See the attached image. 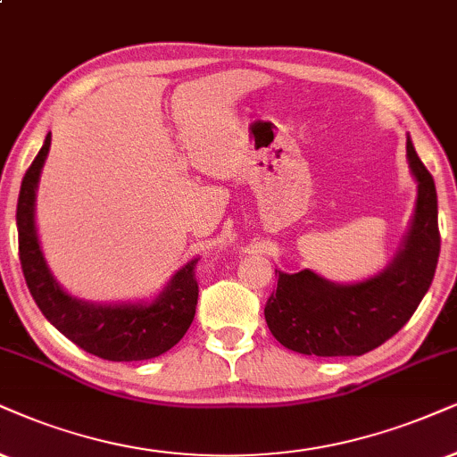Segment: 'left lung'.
<instances>
[{
	"label": "left lung",
	"mask_w": 457,
	"mask_h": 457,
	"mask_svg": "<svg viewBox=\"0 0 457 457\" xmlns=\"http://www.w3.org/2000/svg\"><path fill=\"white\" fill-rule=\"evenodd\" d=\"M407 162L418 183L409 229L395 259L361 282L339 285L312 270L278 271L265 322L285 348L308 356H361L401 331L435 278L441 251L435 179L407 135Z\"/></svg>",
	"instance_id": "left-lung-1"
}]
</instances>
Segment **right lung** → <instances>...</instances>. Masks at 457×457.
<instances>
[{"mask_svg":"<svg viewBox=\"0 0 457 457\" xmlns=\"http://www.w3.org/2000/svg\"><path fill=\"white\" fill-rule=\"evenodd\" d=\"M50 138L52 135L48 132L42 149L22 179L19 206H16L22 274L37 308L50 325L59 328L75 345L105 361H147L164 354L181 342L194 320L195 303H198V282L194 278V268L198 259H192L181 270H177L152 302L141 299V302L95 303L69 295L46 263L36 228V195L50 152Z\"/></svg>","mask_w":457,"mask_h":457,"instance_id":"1","label":"right lung"}]
</instances>
